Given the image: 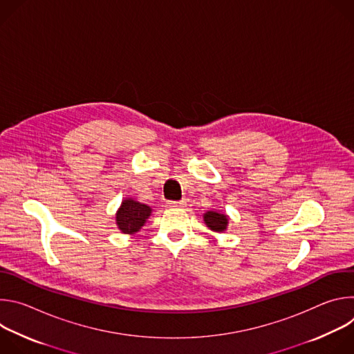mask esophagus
Wrapping results in <instances>:
<instances>
[{
  "label": "esophagus",
  "instance_id": "esophagus-1",
  "mask_svg": "<svg viewBox=\"0 0 354 354\" xmlns=\"http://www.w3.org/2000/svg\"><path fill=\"white\" fill-rule=\"evenodd\" d=\"M167 206L169 207V209H180V207H183L185 206V201L183 200H179V201H168L167 203Z\"/></svg>",
  "mask_w": 354,
  "mask_h": 354
}]
</instances>
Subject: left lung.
I'll list each match as a JSON object with an SVG mask.
<instances>
[{"label": "left lung", "instance_id": "1", "mask_svg": "<svg viewBox=\"0 0 354 354\" xmlns=\"http://www.w3.org/2000/svg\"><path fill=\"white\" fill-rule=\"evenodd\" d=\"M205 221L207 224V227L213 231H217V232H221L227 228V224H228V220H227V216L225 214H220L217 212H207L205 214Z\"/></svg>", "mask_w": 354, "mask_h": 354}]
</instances>
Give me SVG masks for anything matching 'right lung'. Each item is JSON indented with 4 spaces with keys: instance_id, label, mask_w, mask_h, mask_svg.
<instances>
[{
    "instance_id": "1",
    "label": "right lung",
    "mask_w": 354,
    "mask_h": 354,
    "mask_svg": "<svg viewBox=\"0 0 354 354\" xmlns=\"http://www.w3.org/2000/svg\"><path fill=\"white\" fill-rule=\"evenodd\" d=\"M149 214L151 209L147 205L138 203L133 198H127L123 201L116 214V223L119 230H122L124 234H134L144 225Z\"/></svg>"
}]
</instances>
